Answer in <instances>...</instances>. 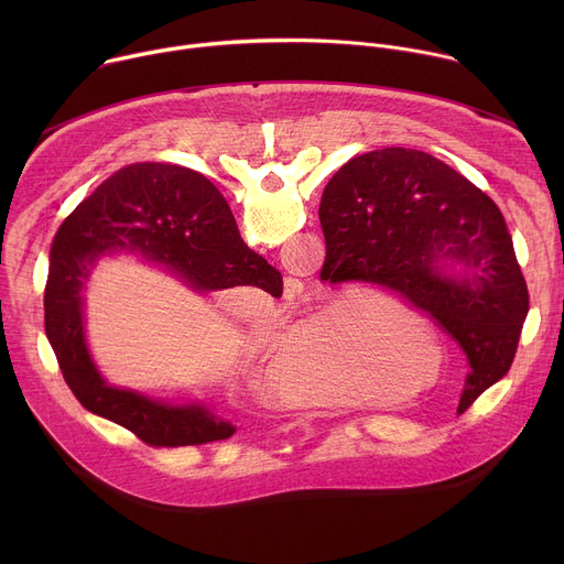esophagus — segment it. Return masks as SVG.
<instances>
[{
	"mask_svg": "<svg viewBox=\"0 0 564 564\" xmlns=\"http://www.w3.org/2000/svg\"><path fill=\"white\" fill-rule=\"evenodd\" d=\"M288 292H292V296H294V292H296V288H288Z\"/></svg>",
	"mask_w": 564,
	"mask_h": 564,
	"instance_id": "34e87169",
	"label": "esophagus"
}]
</instances>
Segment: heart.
<instances>
[{"mask_svg": "<svg viewBox=\"0 0 564 564\" xmlns=\"http://www.w3.org/2000/svg\"><path fill=\"white\" fill-rule=\"evenodd\" d=\"M350 294L330 296L318 312L281 326L268 339L261 388L292 406H326L355 388L357 361L390 375H411L417 346L399 333L392 314L370 318ZM263 328H257V341Z\"/></svg>", "mask_w": 564, "mask_h": 564, "instance_id": "1", "label": "heart"}]
</instances>
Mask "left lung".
Segmentation results:
<instances>
[{
  "instance_id": "obj_1",
  "label": "left lung",
  "mask_w": 564,
  "mask_h": 564,
  "mask_svg": "<svg viewBox=\"0 0 564 564\" xmlns=\"http://www.w3.org/2000/svg\"><path fill=\"white\" fill-rule=\"evenodd\" d=\"M318 220L335 281L399 294L462 346L470 372L459 413L509 372L529 292L485 192L426 151L388 147L348 160L321 196ZM451 262L465 274L448 275Z\"/></svg>"
}]
</instances>
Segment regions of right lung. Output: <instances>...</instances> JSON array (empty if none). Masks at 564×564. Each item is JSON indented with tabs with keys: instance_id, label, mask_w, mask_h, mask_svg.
<instances>
[{
	"instance_id": "add662e5",
	"label": "right lung",
	"mask_w": 564,
	"mask_h": 564,
	"mask_svg": "<svg viewBox=\"0 0 564 564\" xmlns=\"http://www.w3.org/2000/svg\"><path fill=\"white\" fill-rule=\"evenodd\" d=\"M109 252H140L200 292L257 285L281 294V272L246 246L227 200L203 174L167 163L122 167L64 218L53 238L44 328L79 404L149 446H200L231 437L236 429L200 404H163L107 386L100 377L85 341L79 292Z\"/></svg>"
}]
</instances>
